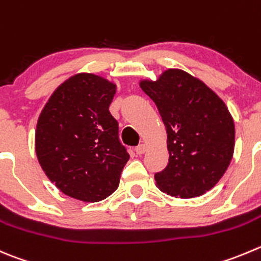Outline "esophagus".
<instances>
[{
  "label": "esophagus",
  "instance_id": "1",
  "mask_svg": "<svg viewBox=\"0 0 261 261\" xmlns=\"http://www.w3.org/2000/svg\"><path fill=\"white\" fill-rule=\"evenodd\" d=\"M135 151H136V154L141 155V154H144L146 151V145H145V144H140V145L136 146Z\"/></svg>",
  "mask_w": 261,
  "mask_h": 261
}]
</instances>
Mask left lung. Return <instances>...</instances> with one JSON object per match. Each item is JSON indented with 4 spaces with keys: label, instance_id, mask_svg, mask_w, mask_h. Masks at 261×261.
<instances>
[{
    "label": "left lung",
    "instance_id": "obj_1",
    "mask_svg": "<svg viewBox=\"0 0 261 261\" xmlns=\"http://www.w3.org/2000/svg\"><path fill=\"white\" fill-rule=\"evenodd\" d=\"M139 85L155 103L167 131L169 158L154 176L158 189L181 199L205 194L233 156L234 122L226 103L205 83L179 69Z\"/></svg>",
    "mask_w": 261,
    "mask_h": 261
}]
</instances>
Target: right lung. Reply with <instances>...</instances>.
Returning <instances> with one entry per match:
<instances>
[{
	"instance_id": "right-lung-1",
	"label": "right lung",
	"mask_w": 261,
	"mask_h": 261,
	"mask_svg": "<svg viewBox=\"0 0 261 261\" xmlns=\"http://www.w3.org/2000/svg\"><path fill=\"white\" fill-rule=\"evenodd\" d=\"M116 84L79 72L58 85L43 107L35 153L45 176L63 194L85 203L108 198L130 155L110 113Z\"/></svg>"
}]
</instances>
